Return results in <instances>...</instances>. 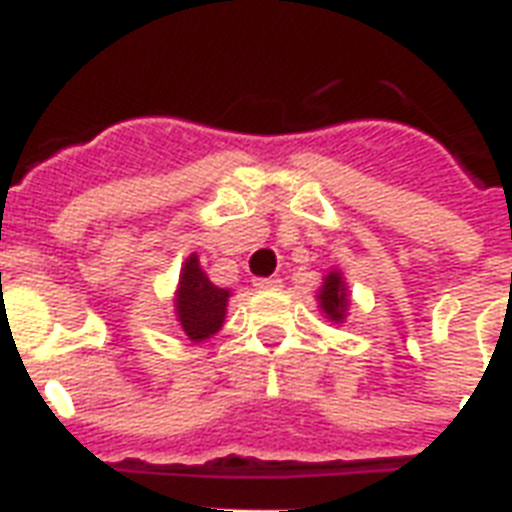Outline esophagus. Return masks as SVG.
<instances>
[{
  "instance_id": "1",
  "label": "esophagus",
  "mask_w": 512,
  "mask_h": 512,
  "mask_svg": "<svg viewBox=\"0 0 512 512\" xmlns=\"http://www.w3.org/2000/svg\"><path fill=\"white\" fill-rule=\"evenodd\" d=\"M253 285H256L259 290H277L282 285V280L280 277H256Z\"/></svg>"
}]
</instances>
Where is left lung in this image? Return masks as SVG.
I'll list each match as a JSON object with an SVG mask.
<instances>
[{
	"instance_id": "1",
	"label": "left lung",
	"mask_w": 512,
	"mask_h": 512,
	"mask_svg": "<svg viewBox=\"0 0 512 512\" xmlns=\"http://www.w3.org/2000/svg\"><path fill=\"white\" fill-rule=\"evenodd\" d=\"M320 304L330 320H343L346 306H349V298H346V288H343V280L338 272H330V275L325 277V288H322L320 293Z\"/></svg>"
}]
</instances>
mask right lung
I'll return each instance as SVG.
<instances>
[{
    "label": "right lung",
    "instance_id": "right-lung-1",
    "mask_svg": "<svg viewBox=\"0 0 512 512\" xmlns=\"http://www.w3.org/2000/svg\"><path fill=\"white\" fill-rule=\"evenodd\" d=\"M227 298H230V290L216 288L200 269L198 256L192 253L182 269L177 293L179 322H182V330L190 335V341H206L208 335H214L222 327Z\"/></svg>",
    "mask_w": 512,
    "mask_h": 512
}]
</instances>
